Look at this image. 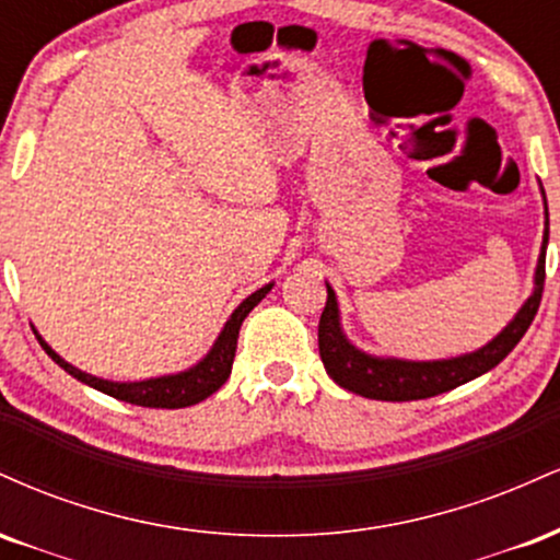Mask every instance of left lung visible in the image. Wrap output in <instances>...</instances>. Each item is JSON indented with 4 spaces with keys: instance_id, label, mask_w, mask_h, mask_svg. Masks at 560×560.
<instances>
[{
    "instance_id": "1",
    "label": "left lung",
    "mask_w": 560,
    "mask_h": 560,
    "mask_svg": "<svg viewBox=\"0 0 560 560\" xmlns=\"http://www.w3.org/2000/svg\"><path fill=\"white\" fill-rule=\"evenodd\" d=\"M548 210V208H545ZM545 244H548V231H545L542 253H539L537 273H535V294L524 302L522 311L516 318L505 326L490 345H485L477 352L468 355L450 358V361H397V358H371L365 352L352 347L345 339L342 329H339V311L334 289L326 284V307L318 320V352L324 361L326 374H329L339 387L355 392V395L369 397V400H389V402H405V400H423V397L442 395L460 384L471 382L487 371L494 369L508 352L513 350L532 320L537 316L539 300H542L545 287Z\"/></svg>"
}]
</instances>
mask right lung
I'll return each instance as SVG.
<instances>
[{
    "label": "right lung",
    "instance_id": "obj_1",
    "mask_svg": "<svg viewBox=\"0 0 560 560\" xmlns=\"http://www.w3.org/2000/svg\"><path fill=\"white\" fill-rule=\"evenodd\" d=\"M271 287L273 284H266L255 294H249V298L244 300L234 313H231L226 326H223L221 337L215 339L213 350H210L208 355H205L202 361L195 365V369L184 371V374H176V376H160V378H147V382H128V384L107 382V378H96L92 374H83V371L75 369V365L62 361V358L57 355L52 347L44 342L38 334H36V339H38V345L47 350V355L52 358L60 369H66L70 376H75L79 382L89 384V387L105 392V395L115 397V400L141 405V408H186V405L202 402L205 397L213 395V392L221 389V384L226 382L231 374V363H234L236 339H240L242 320L247 318V313L253 311V307L258 305V302L266 298L268 292H271Z\"/></svg>",
    "mask_w": 560,
    "mask_h": 560
}]
</instances>
